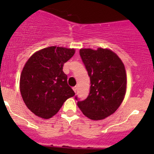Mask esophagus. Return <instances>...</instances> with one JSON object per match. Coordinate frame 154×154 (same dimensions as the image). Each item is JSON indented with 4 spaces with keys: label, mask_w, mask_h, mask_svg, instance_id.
<instances>
[{
    "label": "esophagus",
    "mask_w": 154,
    "mask_h": 154,
    "mask_svg": "<svg viewBox=\"0 0 154 154\" xmlns=\"http://www.w3.org/2000/svg\"><path fill=\"white\" fill-rule=\"evenodd\" d=\"M72 89H73V91L76 93V92H77V86H75V87L72 88Z\"/></svg>",
    "instance_id": "34e87169"
}]
</instances>
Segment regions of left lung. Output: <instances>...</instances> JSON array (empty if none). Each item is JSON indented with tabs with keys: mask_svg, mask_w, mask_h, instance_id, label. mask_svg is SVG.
Returning <instances> with one entry per match:
<instances>
[{
	"mask_svg": "<svg viewBox=\"0 0 154 154\" xmlns=\"http://www.w3.org/2000/svg\"><path fill=\"white\" fill-rule=\"evenodd\" d=\"M79 55L91 79L88 98L78 100L77 106L85 116L100 120L111 115L121 105L127 88L125 65L115 53L99 48H85Z\"/></svg>",
	"mask_w": 154,
	"mask_h": 154,
	"instance_id": "left-lung-1",
	"label": "left lung"
}]
</instances>
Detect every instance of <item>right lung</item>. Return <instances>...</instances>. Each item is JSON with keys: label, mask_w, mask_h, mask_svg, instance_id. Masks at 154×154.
Returning a JSON list of instances; mask_svg holds the SVG:
<instances>
[{"label": "right lung", "mask_w": 154, "mask_h": 154, "mask_svg": "<svg viewBox=\"0 0 154 154\" xmlns=\"http://www.w3.org/2000/svg\"><path fill=\"white\" fill-rule=\"evenodd\" d=\"M74 48L51 46L37 51L28 59L20 76V92L26 107L43 119L54 116L75 92L67 83L63 63Z\"/></svg>", "instance_id": "add662e5"}]
</instances>
